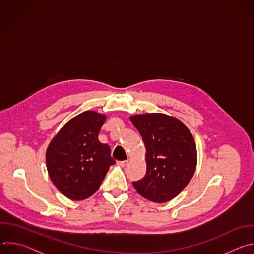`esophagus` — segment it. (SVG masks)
<instances>
[{
	"mask_svg": "<svg viewBox=\"0 0 254 254\" xmlns=\"http://www.w3.org/2000/svg\"><path fill=\"white\" fill-rule=\"evenodd\" d=\"M118 164L122 167H126L128 164V161H121V162H118Z\"/></svg>",
	"mask_w": 254,
	"mask_h": 254,
	"instance_id": "esophagus-1",
	"label": "esophagus"
}]
</instances>
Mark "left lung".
Returning <instances> with one entry per match:
<instances>
[{
    "label": "left lung",
    "mask_w": 254,
    "mask_h": 254,
    "mask_svg": "<svg viewBox=\"0 0 254 254\" xmlns=\"http://www.w3.org/2000/svg\"><path fill=\"white\" fill-rule=\"evenodd\" d=\"M146 147L147 172L132 182L136 192L150 201L165 203L179 195L191 181L197 165V149L188 127L164 114L129 118Z\"/></svg>",
    "instance_id": "left-lung-1"
}]
</instances>
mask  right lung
Listing matches in <instances>:
<instances>
[{
    "mask_svg": "<svg viewBox=\"0 0 254 254\" xmlns=\"http://www.w3.org/2000/svg\"><path fill=\"white\" fill-rule=\"evenodd\" d=\"M106 117L87 111L66 123L46 152L49 177L67 198L79 201L92 196L116 161L111 148L98 140Z\"/></svg>",
    "mask_w": 254,
    "mask_h": 254,
    "instance_id": "right-lung-1",
    "label": "right lung"
}]
</instances>
